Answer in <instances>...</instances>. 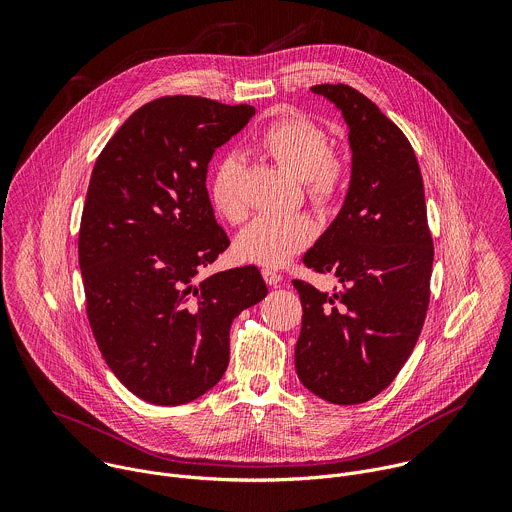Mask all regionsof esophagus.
Returning a JSON list of instances; mask_svg holds the SVG:
<instances>
[{"label": "esophagus", "instance_id": "obj_1", "mask_svg": "<svg viewBox=\"0 0 512 512\" xmlns=\"http://www.w3.org/2000/svg\"><path fill=\"white\" fill-rule=\"evenodd\" d=\"M263 279H265L269 285H277L283 277H281V273L275 271V269H263Z\"/></svg>", "mask_w": 512, "mask_h": 512}]
</instances>
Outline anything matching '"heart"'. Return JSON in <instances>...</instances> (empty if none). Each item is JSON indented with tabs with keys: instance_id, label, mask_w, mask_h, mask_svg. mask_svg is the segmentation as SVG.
Segmentation results:
<instances>
[{
	"instance_id": "1",
	"label": "heart",
	"mask_w": 512,
	"mask_h": 512,
	"mask_svg": "<svg viewBox=\"0 0 512 512\" xmlns=\"http://www.w3.org/2000/svg\"><path fill=\"white\" fill-rule=\"evenodd\" d=\"M257 148L275 164L302 178L304 192L316 208H328L344 186V162L330 152L326 131L304 115H285L271 121L257 137ZM208 194L212 208L229 223L247 216L241 192V164L225 158L216 164ZM314 237V225L306 214H261L247 225L235 243L237 255L265 267H279L298 255Z\"/></svg>"
}]
</instances>
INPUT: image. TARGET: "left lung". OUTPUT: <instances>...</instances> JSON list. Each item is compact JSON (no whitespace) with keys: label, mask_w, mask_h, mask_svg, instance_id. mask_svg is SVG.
I'll return each instance as SVG.
<instances>
[{"label":"left lung","mask_w":512,"mask_h":512,"mask_svg":"<svg viewBox=\"0 0 512 512\" xmlns=\"http://www.w3.org/2000/svg\"><path fill=\"white\" fill-rule=\"evenodd\" d=\"M348 125L352 174L334 223L304 255L334 273L324 294L294 279L302 300L296 371L306 389L356 405L387 389L421 334L433 265L423 178L405 133L348 85H316Z\"/></svg>","instance_id":"obj_1"}]
</instances>
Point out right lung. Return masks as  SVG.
Segmentation results:
<instances>
[{
  "label": "right lung",
  "mask_w": 512,
  "mask_h": 512,
  "mask_svg": "<svg viewBox=\"0 0 512 512\" xmlns=\"http://www.w3.org/2000/svg\"><path fill=\"white\" fill-rule=\"evenodd\" d=\"M255 115L174 95L139 107L95 162L79 231L87 316L113 375L182 405L223 379L233 320L267 296L257 267L196 275L231 241L214 221L208 162Z\"/></svg>",
  "instance_id": "1"
}]
</instances>
